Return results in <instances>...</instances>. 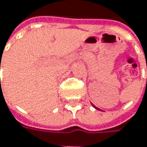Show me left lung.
Segmentation results:
<instances>
[{
  "label": "left lung",
  "instance_id": "8db88e82",
  "mask_svg": "<svg viewBox=\"0 0 147 147\" xmlns=\"http://www.w3.org/2000/svg\"><path fill=\"white\" fill-rule=\"evenodd\" d=\"M94 108H95V109H98V108H97V107H95V106H94Z\"/></svg>",
  "mask_w": 147,
  "mask_h": 147
}]
</instances>
